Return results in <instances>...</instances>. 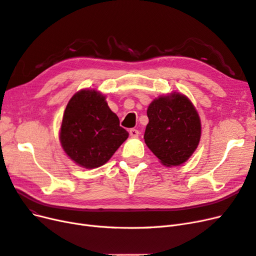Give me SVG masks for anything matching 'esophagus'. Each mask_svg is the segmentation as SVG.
Returning a JSON list of instances; mask_svg holds the SVG:
<instances>
[{"instance_id":"esophagus-1","label":"esophagus","mask_w":256,"mask_h":256,"mask_svg":"<svg viewBox=\"0 0 256 256\" xmlns=\"http://www.w3.org/2000/svg\"><path fill=\"white\" fill-rule=\"evenodd\" d=\"M130 137L136 138V137L139 136V130H136V128H130Z\"/></svg>"}]
</instances>
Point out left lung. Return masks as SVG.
Listing matches in <instances>:
<instances>
[{
    "instance_id": "8db88e82",
    "label": "left lung",
    "mask_w": 256,
    "mask_h": 256,
    "mask_svg": "<svg viewBox=\"0 0 256 256\" xmlns=\"http://www.w3.org/2000/svg\"><path fill=\"white\" fill-rule=\"evenodd\" d=\"M144 142L164 166L185 162L200 142L201 122L192 103L183 94L160 96L146 110Z\"/></svg>"
}]
</instances>
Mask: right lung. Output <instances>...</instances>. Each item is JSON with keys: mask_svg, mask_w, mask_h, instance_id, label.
Here are the masks:
<instances>
[{"mask_svg": "<svg viewBox=\"0 0 256 256\" xmlns=\"http://www.w3.org/2000/svg\"><path fill=\"white\" fill-rule=\"evenodd\" d=\"M128 137L104 96L84 89L71 98L64 112L60 142L64 151L80 166H102Z\"/></svg>", "mask_w": 256, "mask_h": 256, "instance_id": "obj_1", "label": "right lung"}]
</instances>
